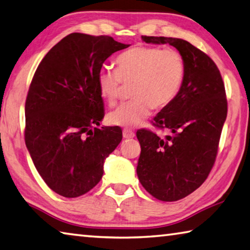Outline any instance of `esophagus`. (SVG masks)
Returning a JSON list of instances; mask_svg holds the SVG:
<instances>
[{
	"label": "esophagus",
	"instance_id": "34e87169",
	"mask_svg": "<svg viewBox=\"0 0 250 250\" xmlns=\"http://www.w3.org/2000/svg\"><path fill=\"white\" fill-rule=\"evenodd\" d=\"M133 138H134V133L132 132V131L124 130V139L130 140V139H133Z\"/></svg>",
	"mask_w": 250,
	"mask_h": 250
}]
</instances>
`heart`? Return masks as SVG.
<instances>
[{"mask_svg":"<svg viewBox=\"0 0 250 250\" xmlns=\"http://www.w3.org/2000/svg\"><path fill=\"white\" fill-rule=\"evenodd\" d=\"M117 70L103 66L97 73L102 97L116 105L122 84L132 85V102L108 115V121L124 128L139 126L154 109H163L174 102L186 75L184 57L176 49L139 46L117 59Z\"/></svg>","mask_w":250,"mask_h":250,"instance_id":"1","label":"heart"}]
</instances>
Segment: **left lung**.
Instances as JSON below:
<instances>
[{
  "label": "left lung",
  "mask_w": 250,
  "mask_h": 250,
  "mask_svg": "<svg viewBox=\"0 0 250 250\" xmlns=\"http://www.w3.org/2000/svg\"><path fill=\"white\" fill-rule=\"evenodd\" d=\"M146 43H168L184 57L186 75L177 97L157 113L153 125L170 131L165 139L141 130L137 174L154 198L177 201L204 183L214 165L228 116L223 80L212 59L184 39L142 36Z\"/></svg>",
  "instance_id": "obj_1"
}]
</instances>
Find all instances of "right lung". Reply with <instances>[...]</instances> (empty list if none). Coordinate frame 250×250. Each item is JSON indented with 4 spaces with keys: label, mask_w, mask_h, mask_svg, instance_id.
Here are the masks:
<instances>
[{
    "label": "right lung",
    "mask_w": 250,
    "mask_h": 250,
    "mask_svg": "<svg viewBox=\"0 0 250 250\" xmlns=\"http://www.w3.org/2000/svg\"><path fill=\"white\" fill-rule=\"evenodd\" d=\"M130 44L109 36L67 35L50 49L31 81L25 104V142L36 169L54 192L76 198L93 189L104 162L122 140L105 116L97 73Z\"/></svg>",
    "instance_id": "1"
}]
</instances>
